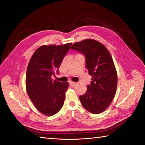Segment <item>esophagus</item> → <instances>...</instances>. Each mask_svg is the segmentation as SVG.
I'll list each match as a JSON object with an SVG mask.
<instances>
[{"instance_id": "obj_1", "label": "esophagus", "mask_w": 145, "mask_h": 145, "mask_svg": "<svg viewBox=\"0 0 145 145\" xmlns=\"http://www.w3.org/2000/svg\"><path fill=\"white\" fill-rule=\"evenodd\" d=\"M69 84L72 86V87H74V86L76 85V83L75 82H69Z\"/></svg>"}]
</instances>
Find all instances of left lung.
I'll return each mask as SVG.
<instances>
[{
	"label": "left lung",
	"mask_w": 145,
	"mask_h": 145,
	"mask_svg": "<svg viewBox=\"0 0 145 145\" xmlns=\"http://www.w3.org/2000/svg\"><path fill=\"white\" fill-rule=\"evenodd\" d=\"M71 48L85 55L86 68L92 76L86 93L79 97L82 106L93 114L104 112L115 97L118 82L110 53L102 44L93 39L76 42Z\"/></svg>",
	"instance_id": "1"
}]
</instances>
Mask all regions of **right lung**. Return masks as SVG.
<instances>
[{
  "instance_id": "right-lung-1",
  "label": "right lung",
  "mask_w": 145,
  "mask_h": 145,
  "mask_svg": "<svg viewBox=\"0 0 145 145\" xmlns=\"http://www.w3.org/2000/svg\"><path fill=\"white\" fill-rule=\"evenodd\" d=\"M72 43L61 45H42L33 53L27 67L25 85L27 94L35 108L52 116L62 108L69 83L53 80Z\"/></svg>"
}]
</instances>
